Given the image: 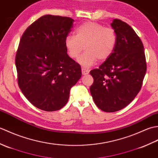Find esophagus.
Returning a JSON list of instances; mask_svg holds the SVG:
<instances>
[{"label":"esophagus","mask_w":158,"mask_h":158,"mask_svg":"<svg viewBox=\"0 0 158 158\" xmlns=\"http://www.w3.org/2000/svg\"><path fill=\"white\" fill-rule=\"evenodd\" d=\"M82 74H83V75H88V74L89 73V70H86L85 69H83V68H82Z\"/></svg>","instance_id":"34e87169"}]
</instances>
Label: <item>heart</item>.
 Masks as SVG:
<instances>
[{"instance_id": "obj_1", "label": "heart", "mask_w": 158, "mask_h": 158, "mask_svg": "<svg viewBox=\"0 0 158 158\" xmlns=\"http://www.w3.org/2000/svg\"><path fill=\"white\" fill-rule=\"evenodd\" d=\"M117 36L114 30L105 28L100 23L88 22L79 26L75 36H67L64 45L69 56L76 59L83 51L77 62L85 69L95 64L97 60L104 61L112 54L115 48Z\"/></svg>"}]
</instances>
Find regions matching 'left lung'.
Listing matches in <instances>:
<instances>
[{
    "instance_id": "left-lung-1",
    "label": "left lung",
    "mask_w": 158,
    "mask_h": 158,
    "mask_svg": "<svg viewBox=\"0 0 158 158\" xmlns=\"http://www.w3.org/2000/svg\"><path fill=\"white\" fill-rule=\"evenodd\" d=\"M110 26L117 36L115 48L98 69L89 73L94 78L89 89L94 101L108 113L123 109L135 99L147 70L144 47L135 31L118 19Z\"/></svg>"
}]
</instances>
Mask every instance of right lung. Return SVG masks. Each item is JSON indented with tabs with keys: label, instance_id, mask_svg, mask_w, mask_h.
<instances>
[{
	"label": "right lung",
	"instance_id": "right-lung-1",
	"mask_svg": "<svg viewBox=\"0 0 158 158\" xmlns=\"http://www.w3.org/2000/svg\"><path fill=\"white\" fill-rule=\"evenodd\" d=\"M73 22L67 17L43 15L28 27L19 41L15 56L19 87L39 109H62L81 77V66L67 54L64 45Z\"/></svg>",
	"mask_w": 158,
	"mask_h": 158
}]
</instances>
